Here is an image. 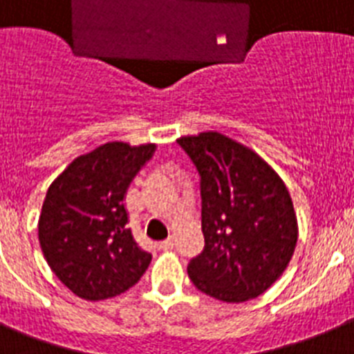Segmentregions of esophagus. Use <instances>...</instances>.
Instances as JSON below:
<instances>
[{
	"label": "esophagus",
	"mask_w": 354,
	"mask_h": 354,
	"mask_svg": "<svg viewBox=\"0 0 354 354\" xmlns=\"http://www.w3.org/2000/svg\"><path fill=\"white\" fill-rule=\"evenodd\" d=\"M160 250H171L174 248V239H166V241H162L159 244Z\"/></svg>",
	"instance_id": "34e87169"
}]
</instances>
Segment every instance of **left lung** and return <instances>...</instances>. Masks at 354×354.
<instances>
[{
    "label": "left lung",
    "instance_id": "8db88e82",
    "mask_svg": "<svg viewBox=\"0 0 354 354\" xmlns=\"http://www.w3.org/2000/svg\"><path fill=\"white\" fill-rule=\"evenodd\" d=\"M177 142L201 174L204 251L188 264L189 280L223 302L257 299L284 273L299 241L284 180L250 146L218 131Z\"/></svg>",
    "mask_w": 354,
    "mask_h": 354
}]
</instances>
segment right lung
<instances>
[{
  "label": "right lung",
  "mask_w": 354,
  "mask_h": 354,
  "mask_svg": "<svg viewBox=\"0 0 354 354\" xmlns=\"http://www.w3.org/2000/svg\"><path fill=\"white\" fill-rule=\"evenodd\" d=\"M153 150V142H106L75 157L48 186L37 221L39 246L54 275L79 299L118 297L148 270L151 255L127 227L124 194Z\"/></svg>",
  "instance_id": "obj_1"
}]
</instances>
